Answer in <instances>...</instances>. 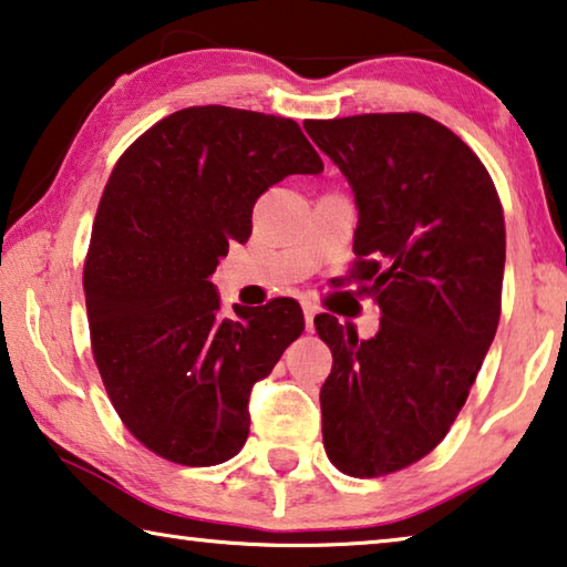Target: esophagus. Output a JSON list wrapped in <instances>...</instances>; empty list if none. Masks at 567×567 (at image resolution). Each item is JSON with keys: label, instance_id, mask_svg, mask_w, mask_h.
<instances>
[{"label": "esophagus", "instance_id": "esophagus-1", "mask_svg": "<svg viewBox=\"0 0 567 567\" xmlns=\"http://www.w3.org/2000/svg\"><path fill=\"white\" fill-rule=\"evenodd\" d=\"M302 310H305V328H308V332H312V330H316V312H318L316 305L305 302Z\"/></svg>", "mask_w": 567, "mask_h": 567}]
</instances>
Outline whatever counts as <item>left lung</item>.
<instances>
[{"label": "left lung", "mask_w": 567, "mask_h": 567, "mask_svg": "<svg viewBox=\"0 0 567 567\" xmlns=\"http://www.w3.org/2000/svg\"><path fill=\"white\" fill-rule=\"evenodd\" d=\"M358 204L353 265L340 285L379 302L381 330L318 316L332 353L320 389L336 470L383 477L424 460L460 416L502 312L505 214L489 171L429 115L305 121Z\"/></svg>", "instance_id": "1"}]
</instances>
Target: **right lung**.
<instances>
[{
  "label": "right lung",
  "mask_w": 567,
  "mask_h": 567,
  "mask_svg": "<svg viewBox=\"0 0 567 567\" xmlns=\"http://www.w3.org/2000/svg\"><path fill=\"white\" fill-rule=\"evenodd\" d=\"M282 115L192 105L138 136L113 166L83 269L90 348L123 426L161 460L214 466L249 434V391L302 336L298 300L219 316L209 277L251 206L290 174H320Z\"/></svg>",
  "instance_id": "right-lung-1"
}]
</instances>
